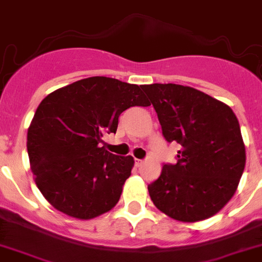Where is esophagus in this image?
<instances>
[{
  "instance_id": "obj_1",
  "label": "esophagus",
  "mask_w": 262,
  "mask_h": 262,
  "mask_svg": "<svg viewBox=\"0 0 262 262\" xmlns=\"http://www.w3.org/2000/svg\"><path fill=\"white\" fill-rule=\"evenodd\" d=\"M134 163H136V167H141L143 163V160H141V159H134Z\"/></svg>"
}]
</instances>
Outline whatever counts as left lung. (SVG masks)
I'll use <instances>...</instances> for the list:
<instances>
[{
    "label": "left lung",
    "instance_id": "obj_1",
    "mask_svg": "<svg viewBox=\"0 0 262 262\" xmlns=\"http://www.w3.org/2000/svg\"><path fill=\"white\" fill-rule=\"evenodd\" d=\"M163 136L177 142V164H165L148 194L156 208L181 222L219 213L238 189L246 147L235 114L224 102L190 86L142 85Z\"/></svg>",
    "mask_w": 262,
    "mask_h": 262
}]
</instances>
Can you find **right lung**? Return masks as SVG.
Here are the masks:
<instances>
[{
    "label": "right lung",
    "instance_id": "obj_1",
    "mask_svg": "<svg viewBox=\"0 0 262 262\" xmlns=\"http://www.w3.org/2000/svg\"><path fill=\"white\" fill-rule=\"evenodd\" d=\"M141 88L93 76L54 90L38 104L27 150L36 185L57 211L86 221L117 204L134 159L99 143L116 133L121 112L150 106Z\"/></svg>",
    "mask_w": 262,
    "mask_h": 262
}]
</instances>
